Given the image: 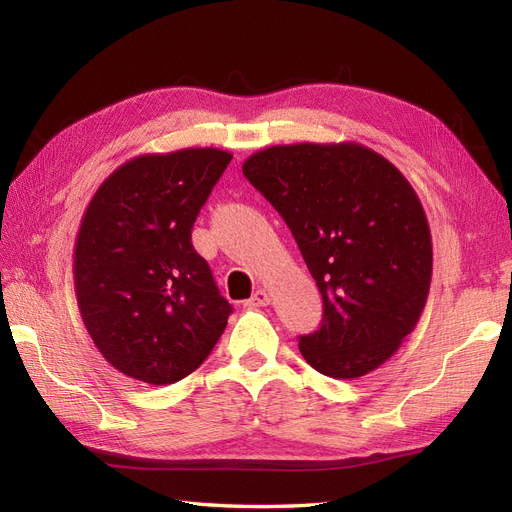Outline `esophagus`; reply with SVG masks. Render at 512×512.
Instances as JSON below:
<instances>
[{
  "label": "esophagus",
  "mask_w": 512,
  "mask_h": 512,
  "mask_svg": "<svg viewBox=\"0 0 512 512\" xmlns=\"http://www.w3.org/2000/svg\"><path fill=\"white\" fill-rule=\"evenodd\" d=\"M271 303V294L267 292V290H256L250 299L245 301V307H250V309H256V307H265V305H269Z\"/></svg>",
  "instance_id": "obj_1"
}]
</instances>
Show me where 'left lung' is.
<instances>
[{"instance_id":"1","label":"left lung","mask_w":512,"mask_h":512,"mask_svg":"<svg viewBox=\"0 0 512 512\" xmlns=\"http://www.w3.org/2000/svg\"><path fill=\"white\" fill-rule=\"evenodd\" d=\"M243 175L282 215L322 294L316 333L299 337L320 374L361 378L397 352L431 284V232L399 168L359 143L256 151Z\"/></svg>"}]
</instances>
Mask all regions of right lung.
I'll return each instance as SVG.
<instances>
[{
  "label": "right lung",
  "instance_id": "1",
  "mask_svg": "<svg viewBox=\"0 0 512 512\" xmlns=\"http://www.w3.org/2000/svg\"><path fill=\"white\" fill-rule=\"evenodd\" d=\"M232 156L215 147L145 153L89 200L74 243L87 333L121 374L173 384L203 363L232 312L192 226Z\"/></svg>",
  "mask_w": 512,
  "mask_h": 512
}]
</instances>
